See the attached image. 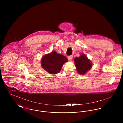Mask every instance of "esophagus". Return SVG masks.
I'll use <instances>...</instances> for the list:
<instances>
[{"label": "esophagus", "instance_id": "1", "mask_svg": "<svg viewBox=\"0 0 123 123\" xmlns=\"http://www.w3.org/2000/svg\"><path fill=\"white\" fill-rule=\"evenodd\" d=\"M72 58H73V56L72 55H70V56H69L68 57V60L69 61H71L72 60Z\"/></svg>", "mask_w": 123, "mask_h": 123}]
</instances>
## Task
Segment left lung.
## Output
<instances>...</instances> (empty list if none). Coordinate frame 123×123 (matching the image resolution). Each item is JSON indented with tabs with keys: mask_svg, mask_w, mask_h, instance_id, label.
I'll return each mask as SVG.
<instances>
[{
	"mask_svg": "<svg viewBox=\"0 0 123 123\" xmlns=\"http://www.w3.org/2000/svg\"><path fill=\"white\" fill-rule=\"evenodd\" d=\"M74 61L77 71L81 75H84L92 67L91 61L84 54H81L78 58L76 57Z\"/></svg>",
	"mask_w": 123,
	"mask_h": 123,
	"instance_id": "1",
	"label": "left lung"
}]
</instances>
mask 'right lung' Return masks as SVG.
<instances>
[{"mask_svg":"<svg viewBox=\"0 0 123 123\" xmlns=\"http://www.w3.org/2000/svg\"><path fill=\"white\" fill-rule=\"evenodd\" d=\"M68 61L67 59L61 54L55 51L43 57L41 61L42 67L51 74L59 73L65 62Z\"/></svg>","mask_w":123,"mask_h":123,"instance_id":"obj_1","label":"right lung"}]
</instances>
